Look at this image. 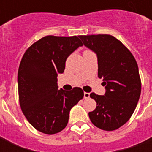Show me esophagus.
<instances>
[{"label": "esophagus", "instance_id": "1", "mask_svg": "<svg viewBox=\"0 0 152 152\" xmlns=\"http://www.w3.org/2000/svg\"><path fill=\"white\" fill-rule=\"evenodd\" d=\"M84 98L85 99H89V93H84Z\"/></svg>", "mask_w": 152, "mask_h": 152}]
</instances>
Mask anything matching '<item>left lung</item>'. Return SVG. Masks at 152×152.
<instances>
[{
  "label": "left lung",
  "mask_w": 152,
  "mask_h": 152,
  "mask_svg": "<svg viewBox=\"0 0 152 152\" xmlns=\"http://www.w3.org/2000/svg\"><path fill=\"white\" fill-rule=\"evenodd\" d=\"M84 45L98 58V76L105 86L104 95L90 94L97 107L89 112L96 127L106 131L117 129L127 122L138 102L141 80L137 62L120 40L110 35L79 36Z\"/></svg>",
  "instance_id": "1"
}]
</instances>
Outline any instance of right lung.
Returning a JSON list of instances; mask_svg holds the SVG:
<instances>
[{
    "label": "right lung",
    "instance_id": "right-lung-1",
    "mask_svg": "<svg viewBox=\"0 0 152 152\" xmlns=\"http://www.w3.org/2000/svg\"><path fill=\"white\" fill-rule=\"evenodd\" d=\"M82 45L76 36H47L31 45L23 56L18 72L19 103L28 122L41 133L63 130L71 109L84 97L80 88L58 90L57 83L67 57Z\"/></svg>",
    "mask_w": 152,
    "mask_h": 152
}]
</instances>
